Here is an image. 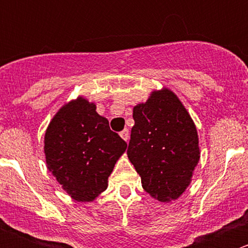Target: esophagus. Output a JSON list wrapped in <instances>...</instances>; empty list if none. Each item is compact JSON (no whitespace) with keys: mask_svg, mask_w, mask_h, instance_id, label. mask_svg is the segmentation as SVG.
I'll list each match as a JSON object with an SVG mask.
<instances>
[{"mask_svg":"<svg viewBox=\"0 0 248 248\" xmlns=\"http://www.w3.org/2000/svg\"><path fill=\"white\" fill-rule=\"evenodd\" d=\"M120 137H121V138L124 139V141H128V139H129V132H128V129L124 128V131H122L121 133H120Z\"/></svg>","mask_w":248,"mask_h":248,"instance_id":"obj_1","label":"esophagus"}]
</instances>
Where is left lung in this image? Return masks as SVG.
<instances>
[{
  "instance_id": "left-lung-1",
  "label": "left lung",
  "mask_w": 248,
  "mask_h": 248,
  "mask_svg": "<svg viewBox=\"0 0 248 248\" xmlns=\"http://www.w3.org/2000/svg\"><path fill=\"white\" fill-rule=\"evenodd\" d=\"M133 119L127 155L142 188L159 202L175 201L189 186L201 158L191 115L179 97L163 87L134 107Z\"/></svg>"
}]
</instances>
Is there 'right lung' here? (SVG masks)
<instances>
[{
	"instance_id": "1",
	"label": "right lung",
	"mask_w": 248,
	"mask_h": 248,
	"mask_svg": "<svg viewBox=\"0 0 248 248\" xmlns=\"http://www.w3.org/2000/svg\"><path fill=\"white\" fill-rule=\"evenodd\" d=\"M124 139L84 97L68 102L50 121L44 136L49 171L77 202H93L108 187V177L126 151Z\"/></svg>"
}]
</instances>
